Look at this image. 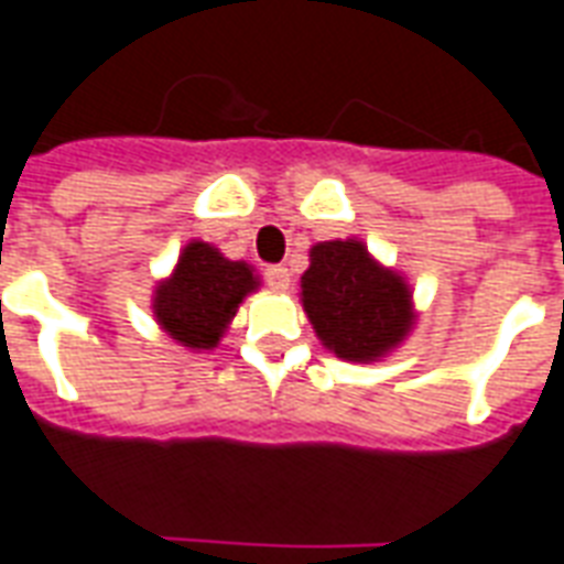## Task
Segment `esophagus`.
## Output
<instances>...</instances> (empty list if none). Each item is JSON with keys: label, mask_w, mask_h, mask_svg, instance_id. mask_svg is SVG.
Wrapping results in <instances>:
<instances>
[{"label": "esophagus", "mask_w": 564, "mask_h": 564, "mask_svg": "<svg viewBox=\"0 0 564 564\" xmlns=\"http://www.w3.org/2000/svg\"><path fill=\"white\" fill-rule=\"evenodd\" d=\"M264 279H267V285L273 288V291H285V288L291 285V273H288V267L282 264L267 267Z\"/></svg>", "instance_id": "1"}]
</instances>
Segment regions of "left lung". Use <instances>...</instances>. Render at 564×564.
Here are the masks:
<instances>
[{"instance_id":"1","label":"left lung","mask_w":564,"mask_h":564,"mask_svg":"<svg viewBox=\"0 0 564 564\" xmlns=\"http://www.w3.org/2000/svg\"><path fill=\"white\" fill-rule=\"evenodd\" d=\"M300 303L324 348L348 364L388 357L417 324L409 279L381 264L357 237L312 246Z\"/></svg>"}]
</instances>
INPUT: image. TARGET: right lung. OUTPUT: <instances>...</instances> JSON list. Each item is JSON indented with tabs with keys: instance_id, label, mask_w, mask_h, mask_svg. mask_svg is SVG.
Returning a JSON list of instances; mask_svg holds the SVG:
<instances>
[{
	"instance_id": "obj_1",
	"label": "right lung",
	"mask_w": 564,
	"mask_h": 564,
	"mask_svg": "<svg viewBox=\"0 0 564 564\" xmlns=\"http://www.w3.org/2000/svg\"><path fill=\"white\" fill-rule=\"evenodd\" d=\"M261 288L252 264L231 261L213 242L183 246L171 276L155 282L152 318L188 351H213L249 294Z\"/></svg>"
}]
</instances>
